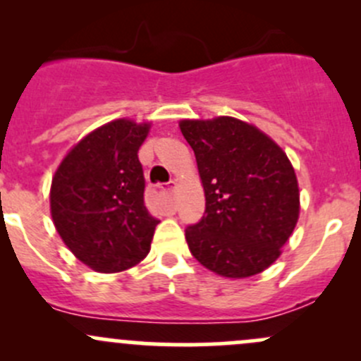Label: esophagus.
Listing matches in <instances>:
<instances>
[{
	"mask_svg": "<svg viewBox=\"0 0 361 361\" xmlns=\"http://www.w3.org/2000/svg\"><path fill=\"white\" fill-rule=\"evenodd\" d=\"M173 194H174V181H171V187L167 188V199H169L171 206H173Z\"/></svg>",
	"mask_w": 361,
	"mask_h": 361,
	"instance_id": "obj_1",
	"label": "esophagus"
}]
</instances>
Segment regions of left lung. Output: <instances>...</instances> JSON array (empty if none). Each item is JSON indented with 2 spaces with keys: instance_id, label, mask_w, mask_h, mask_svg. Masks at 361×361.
<instances>
[{
  "instance_id": "obj_1",
  "label": "left lung",
  "mask_w": 361,
  "mask_h": 361,
  "mask_svg": "<svg viewBox=\"0 0 361 361\" xmlns=\"http://www.w3.org/2000/svg\"><path fill=\"white\" fill-rule=\"evenodd\" d=\"M206 211L185 228L192 255L224 278H250L281 253L298 220V185L285 152L232 116L181 120Z\"/></svg>"
}]
</instances>
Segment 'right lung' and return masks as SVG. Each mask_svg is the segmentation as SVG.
<instances>
[{
    "label": "right lung",
    "mask_w": 361,
    "mask_h": 361,
    "mask_svg": "<svg viewBox=\"0 0 361 361\" xmlns=\"http://www.w3.org/2000/svg\"><path fill=\"white\" fill-rule=\"evenodd\" d=\"M148 123L113 120L64 157L50 188L57 232L78 260L97 272H120L150 251L159 220L145 206L137 150Z\"/></svg>",
    "instance_id": "right-lung-1"
}]
</instances>
